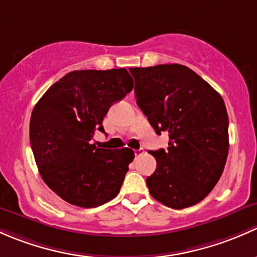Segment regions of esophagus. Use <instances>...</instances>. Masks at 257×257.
<instances>
[{"instance_id": "esophagus-1", "label": "esophagus", "mask_w": 257, "mask_h": 257, "mask_svg": "<svg viewBox=\"0 0 257 257\" xmlns=\"http://www.w3.org/2000/svg\"><path fill=\"white\" fill-rule=\"evenodd\" d=\"M144 152H145V151H144V148H139V150H135L134 151V153H135V157H140V156H142V155H144Z\"/></svg>"}]
</instances>
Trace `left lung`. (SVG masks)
I'll list each match as a JSON object with an SVG mask.
<instances>
[{"instance_id": "1", "label": "left lung", "mask_w": 257, "mask_h": 257, "mask_svg": "<svg viewBox=\"0 0 257 257\" xmlns=\"http://www.w3.org/2000/svg\"><path fill=\"white\" fill-rule=\"evenodd\" d=\"M135 96L156 134L166 132L167 150L150 151L157 167L146 183L162 204H197L218 183L229 152V118L223 97L188 67L130 68Z\"/></svg>"}]
</instances>
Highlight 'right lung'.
I'll use <instances>...</instances> for the list:
<instances>
[{
	"label": "right lung",
	"instance_id": "1",
	"mask_svg": "<svg viewBox=\"0 0 257 257\" xmlns=\"http://www.w3.org/2000/svg\"><path fill=\"white\" fill-rule=\"evenodd\" d=\"M134 80L125 68L75 70L53 84L32 111L31 147L42 178L70 204L96 208L120 192L135 153L92 144L110 106Z\"/></svg>",
	"mask_w": 257,
	"mask_h": 257
}]
</instances>
